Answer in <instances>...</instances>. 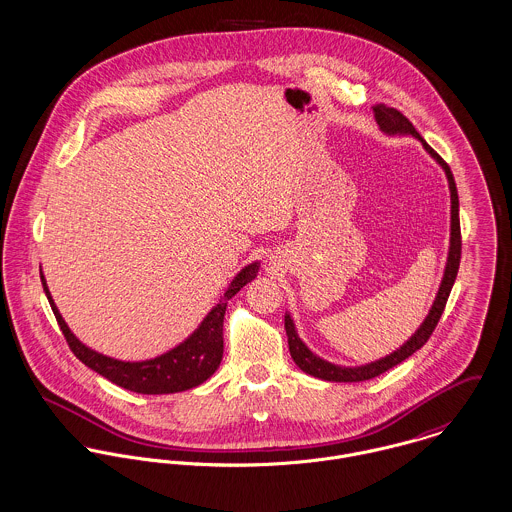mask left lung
Returning a JSON list of instances; mask_svg holds the SVG:
<instances>
[{"label": "left lung", "mask_w": 512, "mask_h": 512, "mask_svg": "<svg viewBox=\"0 0 512 512\" xmlns=\"http://www.w3.org/2000/svg\"><path fill=\"white\" fill-rule=\"evenodd\" d=\"M373 113H375V119H377V125L381 127V131L389 133V135H413L422 142V146L430 152V156L444 168L446 176H448V184H450V193H452V236H450V252H448V264H446V272H444V278H442V285L438 289V295H436V301L428 313V317L424 319V323L420 325L419 330L411 336V340H407L397 352L368 364V366H360V368H340V366H334L330 362H325L323 358L315 356L303 342L301 338L297 336L295 332V325L291 321L289 315H285V332H287V344H289V352H291V358L293 362L299 366V370H303L313 377H319V379H325V381H366V379H372L377 377L381 373L395 368L397 364H401L403 360H407L409 356H413L417 350H420L430 334L434 332V328L438 325L442 313H444V307H446V301L450 297V291H452V285L456 281L458 276V270H460V258H462V231H460V201H458V189H456V182H454V176H452V170L450 166L442 160V156L430 148L426 144V140L422 139L419 135V131L413 127V123L397 109L393 107H385V105H375L373 107Z\"/></svg>", "instance_id": "8db88e82"}]
</instances>
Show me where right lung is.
<instances>
[{
  "mask_svg": "<svg viewBox=\"0 0 512 512\" xmlns=\"http://www.w3.org/2000/svg\"><path fill=\"white\" fill-rule=\"evenodd\" d=\"M258 274V264L246 266L236 278L231 281L229 289L225 291L223 299L211 309V313L205 317V321L199 325V328L176 346L174 350L146 362H121L107 358L103 354H97L84 346L64 323L62 315L58 313L50 291H48L45 276L41 274V281L47 293L48 303L52 307V313L58 321V326L74 352V356L92 368L93 372L103 375L111 383L142 393V395H164V393H178L186 391L191 387L201 385L205 379H209L215 370L219 368L223 360V319L227 311V301L240 291L248 281L256 278Z\"/></svg>",
  "mask_w": 512,
  "mask_h": 512,
  "instance_id": "1",
  "label": "right lung"
}]
</instances>
